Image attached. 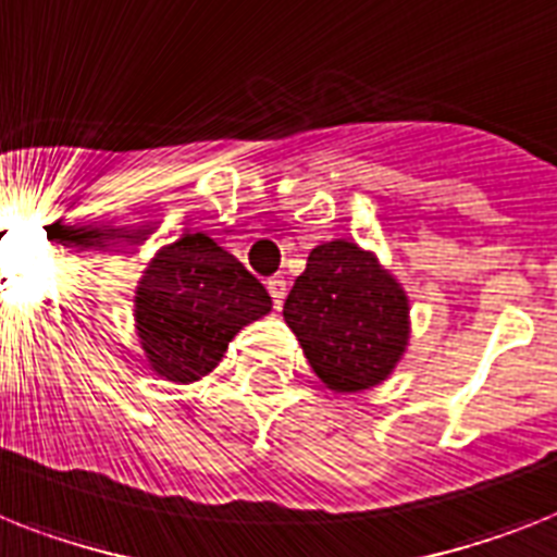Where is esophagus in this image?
Segmentation results:
<instances>
[{"instance_id":"obj_1","label":"esophagus","mask_w":557,"mask_h":557,"mask_svg":"<svg viewBox=\"0 0 557 557\" xmlns=\"http://www.w3.org/2000/svg\"><path fill=\"white\" fill-rule=\"evenodd\" d=\"M268 289H270V296H273L275 307H282L284 296H287V282H284L282 275H273V278H268Z\"/></svg>"}]
</instances>
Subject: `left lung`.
Segmentation results:
<instances>
[{
	"mask_svg": "<svg viewBox=\"0 0 557 557\" xmlns=\"http://www.w3.org/2000/svg\"><path fill=\"white\" fill-rule=\"evenodd\" d=\"M284 321L312 372L335 393H358L387 379L410 338L401 284L372 252L335 238L307 259L284 301Z\"/></svg>",
	"mask_w": 557,
	"mask_h": 557,
	"instance_id": "obj_1",
	"label": "left lung"
}]
</instances>
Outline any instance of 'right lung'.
<instances>
[{
  "mask_svg": "<svg viewBox=\"0 0 557 557\" xmlns=\"http://www.w3.org/2000/svg\"><path fill=\"white\" fill-rule=\"evenodd\" d=\"M264 284L205 233H185L156 252L136 289V330L164 381H199L227 352L230 338L268 315Z\"/></svg>",
  "mask_w": 557,
  "mask_h": 557,
  "instance_id": "1",
  "label": "right lung"
}]
</instances>
